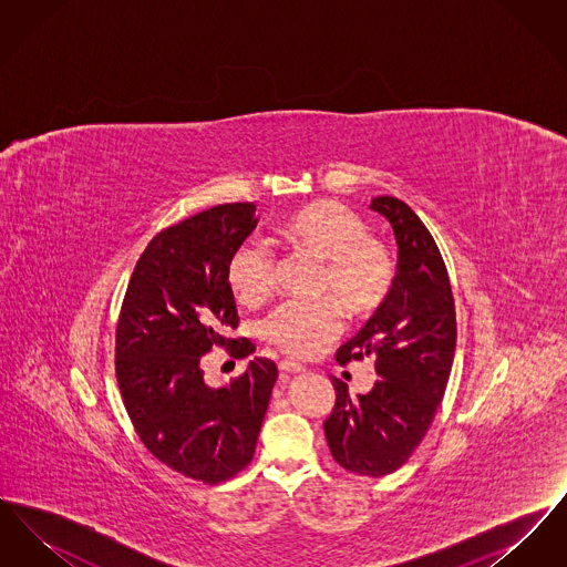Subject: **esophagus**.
Instances as JSON below:
<instances>
[{"mask_svg":"<svg viewBox=\"0 0 567 567\" xmlns=\"http://www.w3.org/2000/svg\"><path fill=\"white\" fill-rule=\"evenodd\" d=\"M278 370H280V374L282 377H296V374H301L303 372V368L296 363V361H289V359H285V361H280L278 363Z\"/></svg>","mask_w":567,"mask_h":567,"instance_id":"esophagus-1","label":"esophagus"}]
</instances>
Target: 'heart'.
Wrapping results in <instances>:
<instances>
[{"instance_id":"obj_1","label":"heart","mask_w":567,"mask_h":567,"mask_svg":"<svg viewBox=\"0 0 567 567\" xmlns=\"http://www.w3.org/2000/svg\"><path fill=\"white\" fill-rule=\"evenodd\" d=\"M274 231L293 255L321 264L317 297L333 300L349 319H368L386 303L395 285L393 259L370 238L365 220L349 208L329 199L310 202L285 216ZM274 274V255L255 240L240 244L225 268L231 296L246 308L271 296ZM332 305L282 303L261 323V336L289 357H312L342 329L340 312Z\"/></svg>"}]
</instances>
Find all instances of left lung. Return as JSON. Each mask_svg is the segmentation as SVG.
<instances>
[{"mask_svg": "<svg viewBox=\"0 0 567 567\" xmlns=\"http://www.w3.org/2000/svg\"><path fill=\"white\" fill-rule=\"evenodd\" d=\"M370 208L393 227L395 285L336 357L340 363L372 357L378 380L351 400L349 386L333 378L336 405L323 427L344 470L378 478L402 467L432 427L453 368L457 317L449 271L423 220L389 195L374 197Z\"/></svg>", "mask_w": 567, "mask_h": 567, "instance_id": "obj_1", "label": "left lung"}]
</instances>
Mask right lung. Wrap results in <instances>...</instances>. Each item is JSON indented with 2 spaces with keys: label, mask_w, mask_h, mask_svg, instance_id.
<instances>
[{
  "label": "right lung",
  "mask_w": 567,
  "mask_h": 567,
  "mask_svg": "<svg viewBox=\"0 0 567 567\" xmlns=\"http://www.w3.org/2000/svg\"><path fill=\"white\" fill-rule=\"evenodd\" d=\"M255 206L223 204L157 234L135 264L116 324V380L144 446L167 467L208 485L250 463L278 368L255 357L229 386L204 380V357L250 354L225 268L257 227Z\"/></svg>",
  "instance_id": "add662e5"
}]
</instances>
